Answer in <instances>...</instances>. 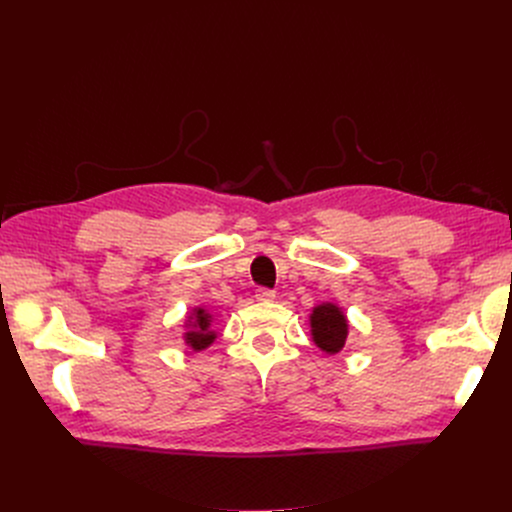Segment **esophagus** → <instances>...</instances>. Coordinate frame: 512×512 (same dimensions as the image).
<instances>
[{"instance_id":"1","label":"esophagus","mask_w":512,"mask_h":512,"mask_svg":"<svg viewBox=\"0 0 512 512\" xmlns=\"http://www.w3.org/2000/svg\"><path fill=\"white\" fill-rule=\"evenodd\" d=\"M255 298H257L259 302H271V300L275 298V291L269 289V287H257Z\"/></svg>"}]
</instances>
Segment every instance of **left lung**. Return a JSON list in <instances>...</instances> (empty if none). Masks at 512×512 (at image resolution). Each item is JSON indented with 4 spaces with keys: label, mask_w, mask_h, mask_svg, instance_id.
<instances>
[{
    "label": "left lung",
    "mask_w": 512,
    "mask_h": 512,
    "mask_svg": "<svg viewBox=\"0 0 512 512\" xmlns=\"http://www.w3.org/2000/svg\"><path fill=\"white\" fill-rule=\"evenodd\" d=\"M310 324H312L314 342L324 352L334 354L344 346V340L348 334V322L338 306L322 304L314 308V314L310 316Z\"/></svg>",
    "instance_id": "obj_1"
}]
</instances>
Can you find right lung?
Here are the masks:
<instances>
[{
    "label": "right lung",
    "mask_w": 512,
    "mask_h": 512,
    "mask_svg": "<svg viewBox=\"0 0 512 512\" xmlns=\"http://www.w3.org/2000/svg\"><path fill=\"white\" fill-rule=\"evenodd\" d=\"M208 322H210V316H208L204 310H196L194 330L186 332V342H188L194 350H202V348H206L208 344L214 342L216 334H214V332H208Z\"/></svg>",
    "instance_id": "1"
}]
</instances>
